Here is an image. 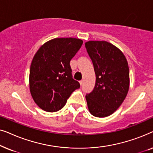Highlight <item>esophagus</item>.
<instances>
[{
  "label": "esophagus",
  "instance_id": "34e87169",
  "mask_svg": "<svg viewBox=\"0 0 153 153\" xmlns=\"http://www.w3.org/2000/svg\"><path fill=\"white\" fill-rule=\"evenodd\" d=\"M83 80H81V81H79V83H80V84H81V85L83 84Z\"/></svg>",
  "mask_w": 153,
  "mask_h": 153
}]
</instances>
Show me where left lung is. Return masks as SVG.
<instances>
[{
  "label": "left lung",
  "mask_w": 153,
  "mask_h": 153,
  "mask_svg": "<svg viewBox=\"0 0 153 153\" xmlns=\"http://www.w3.org/2000/svg\"><path fill=\"white\" fill-rule=\"evenodd\" d=\"M85 49L93 64L95 85L85 98L93 116L104 118L118 109L129 85L128 63L120 50L106 41H89Z\"/></svg>",
  "instance_id": "1"
}]
</instances>
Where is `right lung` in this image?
I'll use <instances>...</instances> for the list:
<instances>
[{"mask_svg":"<svg viewBox=\"0 0 153 153\" xmlns=\"http://www.w3.org/2000/svg\"><path fill=\"white\" fill-rule=\"evenodd\" d=\"M80 39L55 38L42 46L30 68L29 84L37 105L48 112H56L65 105L73 92L80 88L73 79L70 62L80 49Z\"/></svg>","mask_w":153,"mask_h":153,"instance_id":"1","label":"right lung"}]
</instances>
